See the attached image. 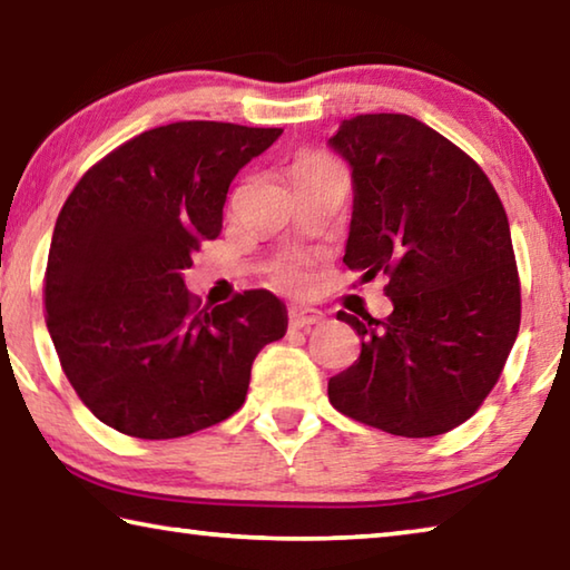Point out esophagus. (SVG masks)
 Listing matches in <instances>:
<instances>
[{
    "label": "esophagus",
    "instance_id": "1",
    "mask_svg": "<svg viewBox=\"0 0 570 570\" xmlns=\"http://www.w3.org/2000/svg\"><path fill=\"white\" fill-rule=\"evenodd\" d=\"M322 322H324V314L320 308L294 306L292 314H288V324H292V330H308V326L322 324Z\"/></svg>",
    "mask_w": 570,
    "mask_h": 570
}]
</instances>
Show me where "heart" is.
Instances as JSON below:
<instances>
[{
  "label": "heart",
  "mask_w": 570,
  "mask_h": 570,
  "mask_svg": "<svg viewBox=\"0 0 570 570\" xmlns=\"http://www.w3.org/2000/svg\"><path fill=\"white\" fill-rule=\"evenodd\" d=\"M322 163H332L330 158L324 156H316V153H312V156H304L298 158L296 166H322ZM272 282L284 286V288H304L306 282H308V274H306V266L304 262H298V258H292V262H278L272 266Z\"/></svg>",
  "instance_id": "heart-1"
}]
</instances>
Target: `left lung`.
Here are the masks:
<instances>
[{
	"label": "left lung",
	"instance_id": "left-lung-1",
	"mask_svg": "<svg viewBox=\"0 0 570 570\" xmlns=\"http://www.w3.org/2000/svg\"><path fill=\"white\" fill-rule=\"evenodd\" d=\"M330 142L354 178L344 264L387 278L394 306L387 320L336 314L362 352L330 380V402L390 435H445L480 410L518 336L503 200L465 150L410 115H356Z\"/></svg>",
	"mask_w": 570,
	"mask_h": 570
}]
</instances>
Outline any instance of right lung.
Here are the masks:
<instances>
[{
    "instance_id": "1",
    "label": "right lung",
    "mask_w": 570,
    "mask_h": 570,
    "mask_svg": "<svg viewBox=\"0 0 570 570\" xmlns=\"http://www.w3.org/2000/svg\"><path fill=\"white\" fill-rule=\"evenodd\" d=\"M282 128L180 120L135 135L77 180L57 216L45 320L62 372L122 435L173 440L246 400L250 364L286 332L272 292L200 306L183 272L220 234L230 180Z\"/></svg>"
}]
</instances>
